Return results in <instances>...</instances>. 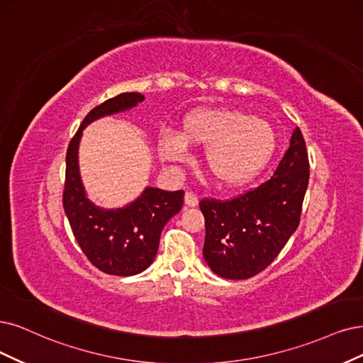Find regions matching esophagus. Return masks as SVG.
Masks as SVG:
<instances>
[{
    "instance_id": "34e87169",
    "label": "esophagus",
    "mask_w": 363,
    "mask_h": 363,
    "mask_svg": "<svg viewBox=\"0 0 363 363\" xmlns=\"http://www.w3.org/2000/svg\"><path fill=\"white\" fill-rule=\"evenodd\" d=\"M184 200H185V205L190 206V208H194V206L199 205V197L194 193H191V191H186L185 193Z\"/></svg>"
}]
</instances>
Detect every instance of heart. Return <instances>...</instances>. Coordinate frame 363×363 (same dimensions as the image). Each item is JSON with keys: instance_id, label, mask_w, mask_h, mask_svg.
I'll use <instances>...</instances> for the list:
<instances>
[{"instance_id": "b5f03b06", "label": "heart", "mask_w": 363, "mask_h": 363, "mask_svg": "<svg viewBox=\"0 0 363 363\" xmlns=\"http://www.w3.org/2000/svg\"><path fill=\"white\" fill-rule=\"evenodd\" d=\"M186 145L206 147L205 163L218 184L239 185L256 177L271 160L277 134L269 123L242 111L209 107L186 116L179 134H160L158 150L164 160L185 161Z\"/></svg>"}]
</instances>
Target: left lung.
<instances>
[{
    "mask_svg": "<svg viewBox=\"0 0 363 363\" xmlns=\"http://www.w3.org/2000/svg\"><path fill=\"white\" fill-rule=\"evenodd\" d=\"M310 181V161L299 127L271 179L229 200L203 199V257L217 275L247 279L269 266L296 232Z\"/></svg>",
    "mask_w": 363,
    "mask_h": 363,
    "instance_id": "obj_1",
    "label": "left lung"
}]
</instances>
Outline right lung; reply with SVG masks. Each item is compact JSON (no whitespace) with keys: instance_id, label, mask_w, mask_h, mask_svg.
Wrapping results in <instances>:
<instances>
[{"instance_id":"1","label":"right lung","mask_w":363,"mask_h":363,"mask_svg":"<svg viewBox=\"0 0 363 363\" xmlns=\"http://www.w3.org/2000/svg\"><path fill=\"white\" fill-rule=\"evenodd\" d=\"M142 100L140 92H123L94 107L77 128L65 155L62 206L73 235L97 269L118 277L140 274L154 262L161 232L184 205V190L164 191L147 186L125 208L101 209L85 194L79 174L77 147L82 130L92 121L128 111Z\"/></svg>"}]
</instances>
